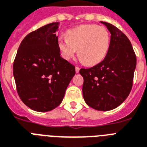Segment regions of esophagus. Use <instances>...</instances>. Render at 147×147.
<instances>
[{"instance_id":"1","label":"esophagus","mask_w":147,"mask_h":147,"mask_svg":"<svg viewBox=\"0 0 147 147\" xmlns=\"http://www.w3.org/2000/svg\"><path fill=\"white\" fill-rule=\"evenodd\" d=\"M75 70H76V73H79L80 67H75Z\"/></svg>"}]
</instances>
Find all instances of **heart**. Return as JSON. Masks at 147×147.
I'll list each match as a JSON object with an SVG mask.
<instances>
[{
  "mask_svg": "<svg viewBox=\"0 0 147 147\" xmlns=\"http://www.w3.org/2000/svg\"><path fill=\"white\" fill-rule=\"evenodd\" d=\"M66 36L57 39V46L64 60L71 59L78 49L80 61L92 66L102 61L108 54L111 37L105 27L81 25L67 30Z\"/></svg>",
  "mask_w": 147,
  "mask_h": 147,
  "instance_id": "heart-1",
  "label": "heart"
}]
</instances>
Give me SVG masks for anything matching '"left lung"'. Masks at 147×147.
I'll return each instance as SVG.
<instances>
[{"label":"left lung","mask_w":147,"mask_h":147,"mask_svg":"<svg viewBox=\"0 0 147 147\" xmlns=\"http://www.w3.org/2000/svg\"><path fill=\"white\" fill-rule=\"evenodd\" d=\"M111 33L105 59L96 66L80 70L83 77L86 103L98 111H109L121 104L131 92L137 57L131 43L121 30L102 22Z\"/></svg>","instance_id":"obj_1"}]
</instances>
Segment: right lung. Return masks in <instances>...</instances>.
Returning a JSON list of instances; mask_svg holds the SVG:
<instances>
[{
    "label": "right lung",
    "mask_w": 147,
    "mask_h": 147,
    "mask_svg": "<svg viewBox=\"0 0 147 147\" xmlns=\"http://www.w3.org/2000/svg\"><path fill=\"white\" fill-rule=\"evenodd\" d=\"M51 23L28 34L20 45L13 73L20 98L34 111L53 110L61 103L75 67L61 57Z\"/></svg>",
    "instance_id": "right-lung-1"
}]
</instances>
